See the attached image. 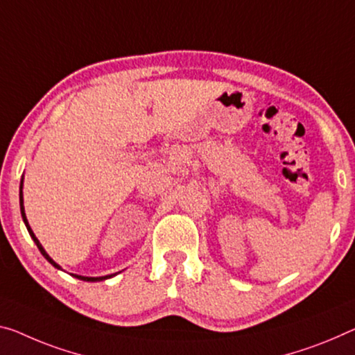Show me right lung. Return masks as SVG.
I'll list each match as a JSON object with an SVG mask.
<instances>
[{"instance_id": "right-lung-1", "label": "right lung", "mask_w": 355, "mask_h": 355, "mask_svg": "<svg viewBox=\"0 0 355 355\" xmlns=\"http://www.w3.org/2000/svg\"><path fill=\"white\" fill-rule=\"evenodd\" d=\"M20 211H21V217H24V222H25V225H26V228H28V233H30V236L33 238V241L36 243L37 249L41 250V254L44 255V257L47 259V261H51V263H52L53 266H55V268H60V266L55 263V261H53L51 257H49L46 250L42 249L41 243L37 241V238L35 236V233H33V230H31L30 225H28V220H26V217H25V209H24V196H21V185H20ZM73 276H74V277H78V279H80V281H90V282H95V281H103V279H107V277H112L114 275H109V276H101V277H87V276H78V275H73Z\"/></svg>"}]
</instances>
